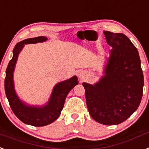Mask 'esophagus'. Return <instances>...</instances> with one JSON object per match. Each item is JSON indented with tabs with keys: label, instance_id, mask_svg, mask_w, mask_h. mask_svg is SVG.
Instances as JSON below:
<instances>
[{
	"label": "esophagus",
	"instance_id": "obj_1",
	"mask_svg": "<svg viewBox=\"0 0 149 149\" xmlns=\"http://www.w3.org/2000/svg\"><path fill=\"white\" fill-rule=\"evenodd\" d=\"M77 77H78V78H79L81 81V80H83L85 77V72H84V71H78L77 73Z\"/></svg>",
	"mask_w": 149,
	"mask_h": 149
}]
</instances>
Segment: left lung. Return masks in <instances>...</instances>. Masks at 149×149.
Masks as SVG:
<instances>
[{"mask_svg": "<svg viewBox=\"0 0 149 149\" xmlns=\"http://www.w3.org/2000/svg\"><path fill=\"white\" fill-rule=\"evenodd\" d=\"M112 47L103 74L94 84L83 83L87 109L94 120L117 125L136 111L143 93L144 77L138 50L122 33L103 31Z\"/></svg>", "mask_w": 149, "mask_h": 149, "instance_id": "left-lung-1", "label": "left lung"}]
</instances>
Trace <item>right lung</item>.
Wrapping results in <instances>:
<instances>
[{
    "label": "right lung",
    "instance_id": "1",
    "mask_svg": "<svg viewBox=\"0 0 149 149\" xmlns=\"http://www.w3.org/2000/svg\"><path fill=\"white\" fill-rule=\"evenodd\" d=\"M47 40L44 36L28 38L19 42L13 50V58L7 65L4 88L6 96L13 111L21 121L35 127H44L55 121L60 115L65 98L70 90L78 84L77 76L57 83L54 86L49 100L45 105H32L21 100L15 90L13 72L18 56L25 44L41 43Z\"/></svg>",
    "mask_w": 149,
    "mask_h": 149
}]
</instances>
